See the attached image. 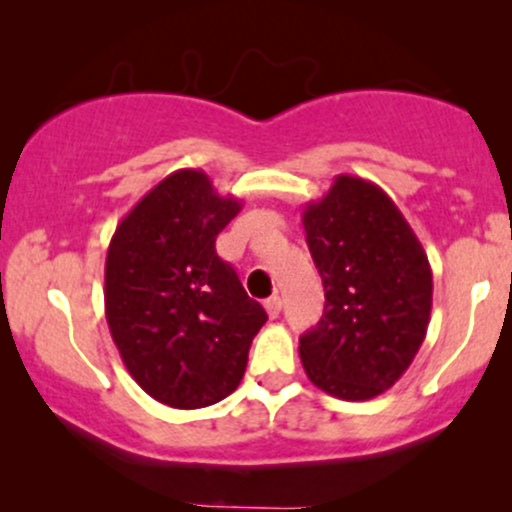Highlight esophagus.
<instances>
[{
    "label": "esophagus",
    "mask_w": 512,
    "mask_h": 512,
    "mask_svg": "<svg viewBox=\"0 0 512 512\" xmlns=\"http://www.w3.org/2000/svg\"><path fill=\"white\" fill-rule=\"evenodd\" d=\"M264 310H267V315L272 317H279V313H281V298L279 296H272V298H267V301H264Z\"/></svg>",
    "instance_id": "esophagus-1"
}]
</instances>
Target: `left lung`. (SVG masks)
Listing matches in <instances>:
<instances>
[{
  "label": "left lung",
  "mask_w": 512,
  "mask_h": 512,
  "mask_svg": "<svg viewBox=\"0 0 512 512\" xmlns=\"http://www.w3.org/2000/svg\"><path fill=\"white\" fill-rule=\"evenodd\" d=\"M303 228L325 286V313L298 346L305 373L346 402L383 395L426 339V252L397 204L358 175H337L325 197L305 204Z\"/></svg>",
  "instance_id": "8db88e82"
}]
</instances>
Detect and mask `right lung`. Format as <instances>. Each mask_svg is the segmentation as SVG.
Returning <instances> with one entry per match:
<instances>
[{
    "mask_svg": "<svg viewBox=\"0 0 512 512\" xmlns=\"http://www.w3.org/2000/svg\"><path fill=\"white\" fill-rule=\"evenodd\" d=\"M243 209L209 175L180 168L117 223L105 257V320L137 385L173 409H202L240 385L267 313L216 236Z\"/></svg>",
    "mask_w": 512,
    "mask_h": 512,
    "instance_id": "1",
    "label": "right lung"
}]
</instances>
